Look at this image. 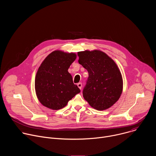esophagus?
I'll return each mask as SVG.
<instances>
[{"label": "esophagus", "instance_id": "1", "mask_svg": "<svg viewBox=\"0 0 156 156\" xmlns=\"http://www.w3.org/2000/svg\"><path fill=\"white\" fill-rule=\"evenodd\" d=\"M77 86H78V87L81 90V87H82V84H81V83H78L77 84Z\"/></svg>", "mask_w": 156, "mask_h": 156}]
</instances>
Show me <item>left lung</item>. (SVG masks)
Wrapping results in <instances>:
<instances>
[{
  "label": "left lung",
  "mask_w": 156,
  "mask_h": 156,
  "mask_svg": "<svg viewBox=\"0 0 156 156\" xmlns=\"http://www.w3.org/2000/svg\"><path fill=\"white\" fill-rule=\"evenodd\" d=\"M78 62L89 73L83 91L84 99L91 107L104 110L112 107L123 91L122 75L114 60L100 50L78 52Z\"/></svg>",
  "instance_id": "left-lung-1"
}]
</instances>
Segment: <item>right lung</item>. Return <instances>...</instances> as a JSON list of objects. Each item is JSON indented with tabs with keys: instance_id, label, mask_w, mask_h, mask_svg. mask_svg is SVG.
<instances>
[{
	"instance_id": "right-lung-1",
	"label": "right lung",
	"mask_w": 156,
	"mask_h": 156,
	"mask_svg": "<svg viewBox=\"0 0 156 156\" xmlns=\"http://www.w3.org/2000/svg\"><path fill=\"white\" fill-rule=\"evenodd\" d=\"M76 58L75 53L56 50L42 61L34 81L36 94L42 105L51 110H59L80 93L68 72Z\"/></svg>"
}]
</instances>
